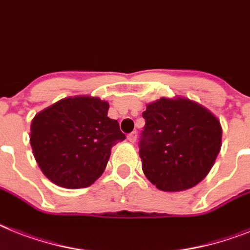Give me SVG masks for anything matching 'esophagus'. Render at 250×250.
I'll return each instance as SVG.
<instances>
[{
    "label": "esophagus",
    "instance_id": "obj_1",
    "mask_svg": "<svg viewBox=\"0 0 250 250\" xmlns=\"http://www.w3.org/2000/svg\"><path fill=\"white\" fill-rule=\"evenodd\" d=\"M127 139H128L129 143H135L136 140H137V133H136V132H131V133L127 136Z\"/></svg>",
    "mask_w": 250,
    "mask_h": 250
}]
</instances>
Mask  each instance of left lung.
Segmentation results:
<instances>
[{
    "instance_id": "1",
    "label": "left lung",
    "mask_w": 250,
    "mask_h": 250,
    "mask_svg": "<svg viewBox=\"0 0 250 250\" xmlns=\"http://www.w3.org/2000/svg\"><path fill=\"white\" fill-rule=\"evenodd\" d=\"M143 117L139 154L147 180L163 191L198 185L220 153V121L188 99L166 97L147 105Z\"/></svg>"
}]
</instances>
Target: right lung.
<instances>
[{
	"instance_id": "add662e5",
	"label": "right lung",
	"mask_w": 250,
	"mask_h": 250,
	"mask_svg": "<svg viewBox=\"0 0 250 250\" xmlns=\"http://www.w3.org/2000/svg\"><path fill=\"white\" fill-rule=\"evenodd\" d=\"M99 97H68L34 117L30 145L41 171L66 188H88L104 173L111 147L125 139Z\"/></svg>"
}]
</instances>
